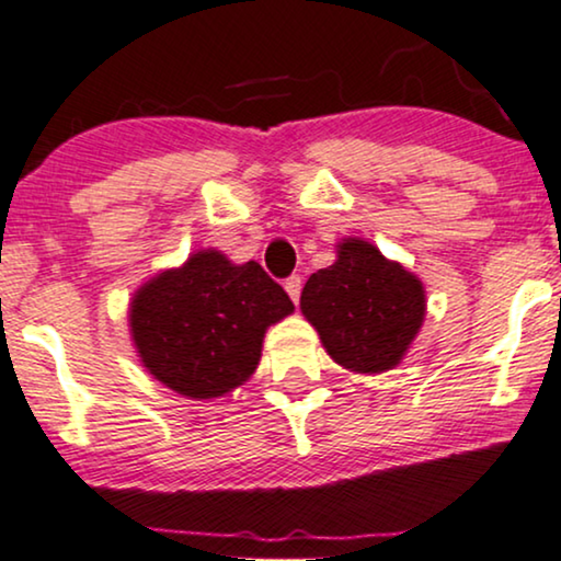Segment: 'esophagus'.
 <instances>
[{"instance_id": "1", "label": "esophagus", "mask_w": 561, "mask_h": 561, "mask_svg": "<svg viewBox=\"0 0 561 561\" xmlns=\"http://www.w3.org/2000/svg\"><path fill=\"white\" fill-rule=\"evenodd\" d=\"M283 288H286L290 301L298 304V296H301V278H298V275H290V278L283 283Z\"/></svg>"}]
</instances>
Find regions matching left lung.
Returning a JSON list of instances; mask_svg holds the SVG:
<instances>
[{"mask_svg": "<svg viewBox=\"0 0 561 561\" xmlns=\"http://www.w3.org/2000/svg\"><path fill=\"white\" fill-rule=\"evenodd\" d=\"M334 252V263L304 286L301 314L345 370L370 376L397 368L425 322L423 280L360 237L340 239Z\"/></svg>", "mask_w": 561, "mask_h": 561, "instance_id": "1", "label": "left lung"}]
</instances>
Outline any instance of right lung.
I'll list each match as a JSON object with an SVG mask.
<instances>
[{
	"mask_svg": "<svg viewBox=\"0 0 561 561\" xmlns=\"http://www.w3.org/2000/svg\"><path fill=\"white\" fill-rule=\"evenodd\" d=\"M288 314V294L254 260L237 265L208 247L136 288L128 332L159 383L187 399H216L250 381L265 332Z\"/></svg>",
	"mask_w": 561,
	"mask_h": 561,
	"instance_id": "1",
	"label": "right lung"
}]
</instances>
